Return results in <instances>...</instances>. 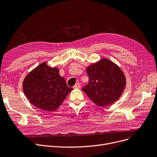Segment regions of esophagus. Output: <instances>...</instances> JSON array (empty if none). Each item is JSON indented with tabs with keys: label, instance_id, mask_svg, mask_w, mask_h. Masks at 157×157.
I'll list each match as a JSON object with an SVG mask.
<instances>
[{
	"label": "esophagus",
	"instance_id": "esophagus-1",
	"mask_svg": "<svg viewBox=\"0 0 157 157\" xmlns=\"http://www.w3.org/2000/svg\"><path fill=\"white\" fill-rule=\"evenodd\" d=\"M74 88H80V84L79 83H76L75 85L74 86V87H73Z\"/></svg>",
	"mask_w": 157,
	"mask_h": 157
}]
</instances>
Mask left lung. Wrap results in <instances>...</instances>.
I'll use <instances>...</instances> for the list:
<instances>
[{"instance_id": "left-lung-1", "label": "left lung", "mask_w": 157, "mask_h": 157, "mask_svg": "<svg viewBox=\"0 0 157 157\" xmlns=\"http://www.w3.org/2000/svg\"><path fill=\"white\" fill-rule=\"evenodd\" d=\"M89 82L82 90L96 105L108 106L122 95L126 85V78L118 66L103 59L86 68Z\"/></svg>"}]
</instances>
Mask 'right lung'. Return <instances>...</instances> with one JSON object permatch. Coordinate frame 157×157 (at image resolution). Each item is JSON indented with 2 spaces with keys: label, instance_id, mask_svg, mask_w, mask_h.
Returning <instances> with one entry per match:
<instances>
[{
  "label": "right lung",
  "instance_id": "1",
  "mask_svg": "<svg viewBox=\"0 0 157 157\" xmlns=\"http://www.w3.org/2000/svg\"><path fill=\"white\" fill-rule=\"evenodd\" d=\"M23 92L38 109L53 111L73 90L60 76L59 69L43 62L30 72L23 82Z\"/></svg>",
  "mask_w": 157,
  "mask_h": 157
}]
</instances>
